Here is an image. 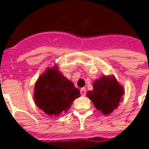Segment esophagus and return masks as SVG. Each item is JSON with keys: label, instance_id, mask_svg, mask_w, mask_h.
<instances>
[{"label": "esophagus", "instance_id": "34e87169", "mask_svg": "<svg viewBox=\"0 0 149 149\" xmlns=\"http://www.w3.org/2000/svg\"><path fill=\"white\" fill-rule=\"evenodd\" d=\"M80 93H81V95L85 96L86 93V88H81L80 89Z\"/></svg>", "mask_w": 149, "mask_h": 149}]
</instances>
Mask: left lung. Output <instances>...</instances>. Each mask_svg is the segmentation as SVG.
I'll return each instance as SVG.
<instances>
[{"label": "left lung", "mask_w": 149, "mask_h": 149, "mask_svg": "<svg viewBox=\"0 0 149 149\" xmlns=\"http://www.w3.org/2000/svg\"><path fill=\"white\" fill-rule=\"evenodd\" d=\"M93 87V91H88L86 95L96 108L104 115L111 113L118 107L125 93L123 86L118 84L113 76H103L96 79Z\"/></svg>", "instance_id": "8db88e82"}]
</instances>
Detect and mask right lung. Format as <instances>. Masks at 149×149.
<instances>
[{"label": "right lung", "instance_id": "add662e5", "mask_svg": "<svg viewBox=\"0 0 149 149\" xmlns=\"http://www.w3.org/2000/svg\"><path fill=\"white\" fill-rule=\"evenodd\" d=\"M79 95V90L58 71L57 66L48 68L35 85L36 105L50 116L58 117L66 112Z\"/></svg>", "mask_w": 149, "mask_h": 149}]
</instances>
